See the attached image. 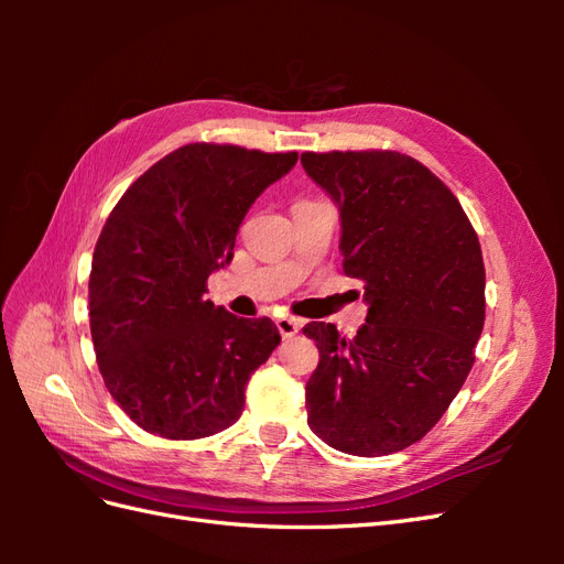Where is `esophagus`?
Returning <instances> with one entry per match:
<instances>
[{
	"label": "esophagus",
	"mask_w": 564,
	"mask_h": 564,
	"mask_svg": "<svg viewBox=\"0 0 564 564\" xmlns=\"http://www.w3.org/2000/svg\"><path fill=\"white\" fill-rule=\"evenodd\" d=\"M278 329H280L282 338H292V336L299 334L301 322H299V319H292V317H280V319H278Z\"/></svg>",
	"instance_id": "34e87169"
}]
</instances>
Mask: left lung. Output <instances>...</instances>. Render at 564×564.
<instances>
[{"instance_id":"left-lung-1","label":"left lung","mask_w":564,"mask_h":564,"mask_svg":"<svg viewBox=\"0 0 564 564\" xmlns=\"http://www.w3.org/2000/svg\"><path fill=\"white\" fill-rule=\"evenodd\" d=\"M338 204L348 278L369 303L357 336L311 322V431L352 456L414 445L447 412L485 327V263L466 212L429 166L392 150L303 152Z\"/></svg>"}]
</instances>
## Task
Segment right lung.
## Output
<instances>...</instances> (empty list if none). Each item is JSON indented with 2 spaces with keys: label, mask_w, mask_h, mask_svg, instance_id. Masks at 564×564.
I'll return each instance as SVG.
<instances>
[{
  "label": "right lung",
  "mask_w": 564,
  "mask_h": 564,
  "mask_svg": "<svg viewBox=\"0 0 564 564\" xmlns=\"http://www.w3.org/2000/svg\"><path fill=\"white\" fill-rule=\"evenodd\" d=\"M296 160L191 143L152 164L110 212L89 275L91 338L106 388L143 431L197 440L240 419L245 388L280 332L204 294L230 263L256 197Z\"/></svg>",
  "instance_id": "add662e5"
}]
</instances>
